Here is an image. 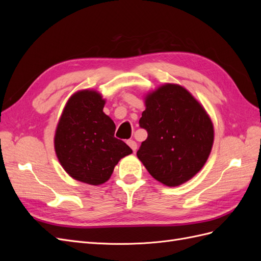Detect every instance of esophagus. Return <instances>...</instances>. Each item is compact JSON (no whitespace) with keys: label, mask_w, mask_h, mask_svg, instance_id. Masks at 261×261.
<instances>
[{"label":"esophagus","mask_w":261,"mask_h":261,"mask_svg":"<svg viewBox=\"0 0 261 261\" xmlns=\"http://www.w3.org/2000/svg\"><path fill=\"white\" fill-rule=\"evenodd\" d=\"M127 145L132 148L133 151H136V149H137V144H136V141H135V140H133V139L127 140Z\"/></svg>","instance_id":"esophagus-1"}]
</instances>
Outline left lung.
<instances>
[{"mask_svg": "<svg viewBox=\"0 0 261 261\" xmlns=\"http://www.w3.org/2000/svg\"><path fill=\"white\" fill-rule=\"evenodd\" d=\"M139 126L148 137L137 156L160 183L178 186L206 163L213 126L204 109L183 87L167 84L148 94Z\"/></svg>", "mask_w": 261, "mask_h": 261, "instance_id": "obj_1", "label": "left lung"}]
</instances>
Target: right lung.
Listing matches in <instances>:
<instances>
[{"mask_svg": "<svg viewBox=\"0 0 261 261\" xmlns=\"http://www.w3.org/2000/svg\"><path fill=\"white\" fill-rule=\"evenodd\" d=\"M106 101L83 90L67 102L54 138L62 167L73 178L90 185L107 181L114 167L133 150L114 137L115 124L103 113Z\"/></svg>", "mask_w": 261, "mask_h": 261, "instance_id": "add662e5", "label": "right lung"}]
</instances>
